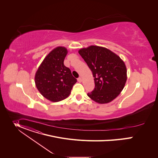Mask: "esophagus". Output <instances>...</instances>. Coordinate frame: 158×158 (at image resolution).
I'll list each match as a JSON object with an SVG mask.
<instances>
[{
  "label": "esophagus",
  "mask_w": 158,
  "mask_h": 158,
  "mask_svg": "<svg viewBox=\"0 0 158 158\" xmlns=\"http://www.w3.org/2000/svg\"><path fill=\"white\" fill-rule=\"evenodd\" d=\"M77 80H78V82L81 83V82L82 81V78H81V77H79V78H77Z\"/></svg>",
  "instance_id": "esophagus-1"
}]
</instances>
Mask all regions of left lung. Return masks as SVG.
<instances>
[{"label": "left lung", "instance_id": "obj_1", "mask_svg": "<svg viewBox=\"0 0 158 158\" xmlns=\"http://www.w3.org/2000/svg\"><path fill=\"white\" fill-rule=\"evenodd\" d=\"M78 53L94 77L95 88L88 96L100 104L113 101L123 90L127 80L123 61L110 50L97 45L82 48Z\"/></svg>", "mask_w": 158, "mask_h": 158}]
</instances>
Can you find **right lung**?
<instances>
[{
  "instance_id": "obj_1",
  "label": "right lung",
  "mask_w": 158,
  "mask_h": 158,
  "mask_svg": "<svg viewBox=\"0 0 158 158\" xmlns=\"http://www.w3.org/2000/svg\"><path fill=\"white\" fill-rule=\"evenodd\" d=\"M68 52L64 47L55 48L45 56L35 73V82L38 90L53 102L66 98L77 82L70 69L64 64Z\"/></svg>"
}]
</instances>
